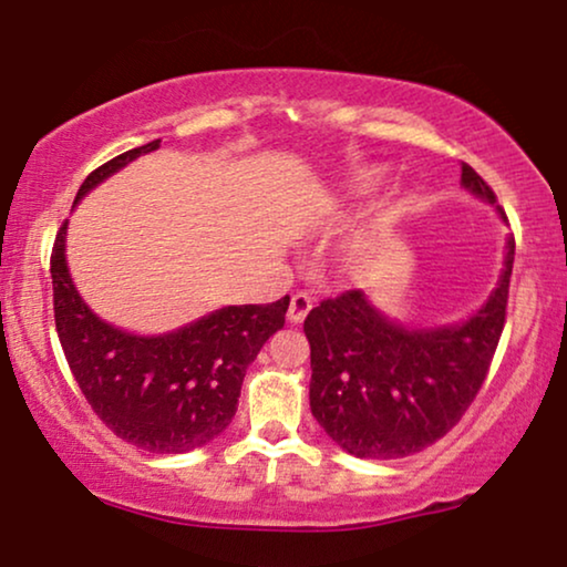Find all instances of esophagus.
<instances>
[{"label": "esophagus", "mask_w": 567, "mask_h": 567, "mask_svg": "<svg viewBox=\"0 0 567 567\" xmlns=\"http://www.w3.org/2000/svg\"><path fill=\"white\" fill-rule=\"evenodd\" d=\"M312 310V297L305 295V291H297L289 299V321L291 323H302L308 318V312Z\"/></svg>", "instance_id": "1"}]
</instances>
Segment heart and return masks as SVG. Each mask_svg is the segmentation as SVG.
<instances>
[{"instance_id": "obj_1", "label": "heart", "mask_w": 567, "mask_h": 567, "mask_svg": "<svg viewBox=\"0 0 567 567\" xmlns=\"http://www.w3.org/2000/svg\"><path fill=\"white\" fill-rule=\"evenodd\" d=\"M374 183H377V175H369V177H361V179H358V183L355 185H352V188H355V190H369V188H374Z\"/></svg>"}]
</instances>
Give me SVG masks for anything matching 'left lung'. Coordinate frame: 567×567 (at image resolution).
Returning <instances> with one entry per match:
<instances>
[{
    "label": "left lung",
    "instance_id": "8db88e82",
    "mask_svg": "<svg viewBox=\"0 0 567 567\" xmlns=\"http://www.w3.org/2000/svg\"><path fill=\"white\" fill-rule=\"evenodd\" d=\"M462 183L496 204L491 185L462 164ZM515 236L502 281L467 323L403 329L363 291L323 299L305 318L310 409L331 441L361 458H401L456 427L488 377L507 321Z\"/></svg>",
    "mask_w": 567,
    "mask_h": 567
}]
</instances>
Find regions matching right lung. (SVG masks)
<instances>
[{"label": "right lung", "mask_w": 567, "mask_h": 567, "mask_svg": "<svg viewBox=\"0 0 567 567\" xmlns=\"http://www.w3.org/2000/svg\"><path fill=\"white\" fill-rule=\"evenodd\" d=\"M140 145L90 172L76 202L140 153ZM65 225L52 246V305L60 348L100 422L151 454H185L233 422L246 365L284 329L289 297L270 305H230L164 337H135L100 321L84 305L65 265Z\"/></svg>", "instance_id": "right-lung-1"}]
</instances>
